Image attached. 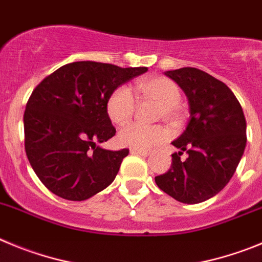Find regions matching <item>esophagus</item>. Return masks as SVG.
I'll list each match as a JSON object with an SVG mask.
<instances>
[{
	"label": "esophagus",
	"instance_id": "34e87169",
	"mask_svg": "<svg viewBox=\"0 0 262 262\" xmlns=\"http://www.w3.org/2000/svg\"><path fill=\"white\" fill-rule=\"evenodd\" d=\"M130 152L132 154L141 155V157H148V155L151 154V151H150V150H138V148H132Z\"/></svg>",
	"mask_w": 262,
	"mask_h": 262
}]
</instances>
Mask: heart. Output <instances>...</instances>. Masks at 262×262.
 <instances>
[{
	"label": "heart",
	"mask_w": 262,
	"mask_h": 262,
	"mask_svg": "<svg viewBox=\"0 0 262 262\" xmlns=\"http://www.w3.org/2000/svg\"><path fill=\"white\" fill-rule=\"evenodd\" d=\"M137 93L142 98L151 99L160 104V115L167 120L178 117V104L181 99L180 89L175 82L166 77H147L136 84ZM136 110V99L126 86L117 87L107 102V114L111 121L121 126L132 119ZM168 132L163 126H146L142 124H129L119 133L121 145L138 150H148L163 142Z\"/></svg>",
	"instance_id": "heart-1"
}]
</instances>
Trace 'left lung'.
<instances>
[{
	"label": "left lung",
	"instance_id": "1",
	"mask_svg": "<svg viewBox=\"0 0 262 262\" xmlns=\"http://www.w3.org/2000/svg\"><path fill=\"white\" fill-rule=\"evenodd\" d=\"M164 74L175 81L189 103L185 130L172 141L171 168L155 178L160 189L183 204H200L228 184L244 154L247 122L242 105L223 82L195 68ZM187 160H180L182 152Z\"/></svg>",
	"mask_w": 262,
	"mask_h": 262
}]
</instances>
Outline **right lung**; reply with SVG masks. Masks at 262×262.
<instances>
[{
    "label": "right lung",
    "instance_id": "1",
    "mask_svg": "<svg viewBox=\"0 0 262 262\" xmlns=\"http://www.w3.org/2000/svg\"><path fill=\"white\" fill-rule=\"evenodd\" d=\"M147 68L95 61L63 65L40 82L26 105L25 148L40 181L58 197L83 201L116 178L128 148L98 143L115 136L107 114L111 94Z\"/></svg>",
    "mask_w": 262,
    "mask_h": 262
}]
</instances>
